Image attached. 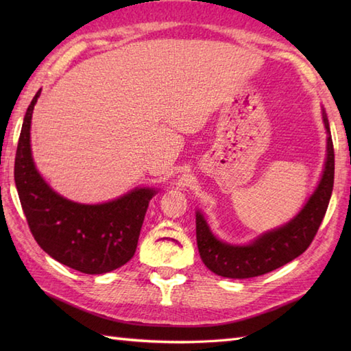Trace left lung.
<instances>
[{
  "instance_id": "left-lung-1",
  "label": "left lung",
  "mask_w": 351,
  "mask_h": 351,
  "mask_svg": "<svg viewBox=\"0 0 351 351\" xmlns=\"http://www.w3.org/2000/svg\"><path fill=\"white\" fill-rule=\"evenodd\" d=\"M323 122L327 132V154L322 178L306 204L285 225L267 230L247 244H230L215 237L202 211H196L197 249L204 264L213 273L230 279L255 278L291 263L309 247L324 219L333 190L335 152L324 110Z\"/></svg>"
}]
</instances>
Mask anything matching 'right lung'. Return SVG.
Returning a JSON list of instances; mask_svg holds the SVG:
<instances>
[{
  "instance_id": "obj_1",
  "label": "right lung",
  "mask_w": 351,
  "mask_h": 351,
  "mask_svg": "<svg viewBox=\"0 0 351 351\" xmlns=\"http://www.w3.org/2000/svg\"><path fill=\"white\" fill-rule=\"evenodd\" d=\"M27 108L14 158V184L37 244L63 265L86 274L113 271L134 256L149 202L158 193L137 187L104 204H78L43 180L32 154V117L40 96Z\"/></svg>"
}]
</instances>
